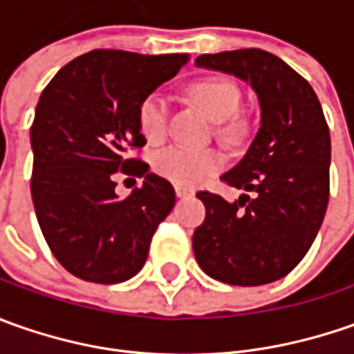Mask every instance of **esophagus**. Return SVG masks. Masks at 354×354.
Here are the masks:
<instances>
[{"mask_svg":"<svg viewBox=\"0 0 354 354\" xmlns=\"http://www.w3.org/2000/svg\"><path fill=\"white\" fill-rule=\"evenodd\" d=\"M175 195H177L179 198L193 197V195H195V191H193V189H189V187H181V185H177V187H175Z\"/></svg>","mask_w":354,"mask_h":354,"instance_id":"34e87169","label":"esophagus"}]
</instances>
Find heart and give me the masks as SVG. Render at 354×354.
Returning <instances> with one entry per match:
<instances>
[{
    "mask_svg": "<svg viewBox=\"0 0 354 354\" xmlns=\"http://www.w3.org/2000/svg\"><path fill=\"white\" fill-rule=\"evenodd\" d=\"M191 100L201 106L211 120L225 122L238 110L240 88L232 80L211 76L201 78L189 86ZM138 126L151 143H159L167 136L169 126V102L163 94L151 92L138 106ZM232 128L225 129L230 136ZM225 165V159L214 149H191L185 145H171L157 153L153 167L159 175L181 187H197L211 175L218 173Z\"/></svg>",
    "mask_w": 354,
    "mask_h": 354,
    "instance_id": "b5f03b06",
    "label": "heart"
}]
</instances>
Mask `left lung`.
I'll return each mask as SVG.
<instances>
[{
	"label": "left lung",
	"mask_w": 354,
	"mask_h": 354,
	"mask_svg": "<svg viewBox=\"0 0 354 354\" xmlns=\"http://www.w3.org/2000/svg\"><path fill=\"white\" fill-rule=\"evenodd\" d=\"M197 66L238 76L256 90L262 122L250 149L221 179L246 191L228 203L198 191L207 216L193 234L198 266L230 286H262L304 260L329 203L331 138L311 84L262 48L197 57Z\"/></svg>",
	"instance_id": "left-lung-1"
}]
</instances>
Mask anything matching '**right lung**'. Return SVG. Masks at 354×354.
Wrapping results in <instances>:
<instances>
[{"instance_id":"right-lung-1","label":"right lung","mask_w":354,"mask_h":354,"mask_svg":"<svg viewBox=\"0 0 354 354\" xmlns=\"http://www.w3.org/2000/svg\"><path fill=\"white\" fill-rule=\"evenodd\" d=\"M185 62L179 53L96 48L64 64L43 90L31 126V197L53 256L76 278L118 283L145 264L175 189L129 156L145 145L138 106ZM118 174L143 176L144 185L118 199Z\"/></svg>"}]
</instances>
